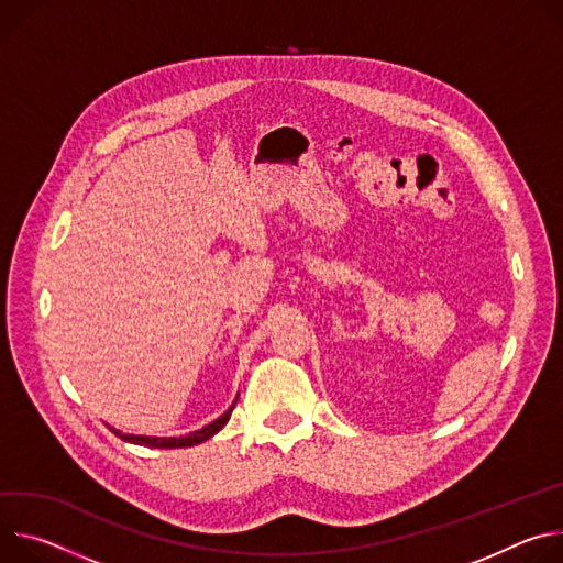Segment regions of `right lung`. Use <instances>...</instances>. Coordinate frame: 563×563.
Instances as JSON below:
<instances>
[{
  "label": "right lung",
  "instance_id": "add662e5",
  "mask_svg": "<svg viewBox=\"0 0 563 563\" xmlns=\"http://www.w3.org/2000/svg\"><path fill=\"white\" fill-rule=\"evenodd\" d=\"M239 398V396H236ZM234 405H236V400L232 402V407L223 413V416H219L214 422H210V424H206L203 429H199V431H192V433H187V435H180V439H154V435H134V433H120L118 429H113L111 427V431L118 435V439H122V441H128V443H134V445H145V448H158V450H176V448H192V445H199V443H203V441H208L210 435H214L228 420H230V413H232V409H234Z\"/></svg>",
  "mask_w": 563,
  "mask_h": 563
}]
</instances>
